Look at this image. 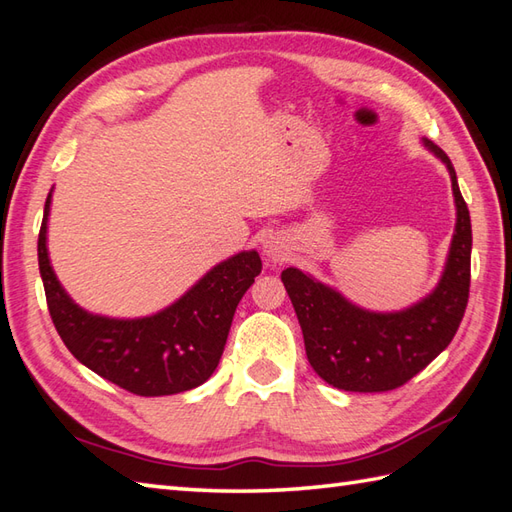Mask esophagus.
I'll return each mask as SVG.
<instances>
[{
    "mask_svg": "<svg viewBox=\"0 0 512 512\" xmlns=\"http://www.w3.org/2000/svg\"><path fill=\"white\" fill-rule=\"evenodd\" d=\"M264 253L270 259H281V257H284V250H281L279 242H275V239H266V242H264Z\"/></svg>",
    "mask_w": 512,
    "mask_h": 512,
    "instance_id": "esophagus-1",
    "label": "esophagus"
}]
</instances>
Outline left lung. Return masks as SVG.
<instances>
[{"label":"left lung","mask_w":512,"mask_h":512,"mask_svg":"<svg viewBox=\"0 0 512 512\" xmlns=\"http://www.w3.org/2000/svg\"><path fill=\"white\" fill-rule=\"evenodd\" d=\"M447 165L458 224L438 288L405 312L374 314L352 306L339 292L286 268L281 281L295 306L314 372L345 391H391L422 372L458 332L471 288V215L449 156L424 140Z\"/></svg>","instance_id":"obj_1"}]
</instances>
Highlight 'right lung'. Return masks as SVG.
Segmentation results:
<instances>
[{
	"label": "right lung",
	"instance_id": "right-lung-1",
	"mask_svg": "<svg viewBox=\"0 0 512 512\" xmlns=\"http://www.w3.org/2000/svg\"><path fill=\"white\" fill-rule=\"evenodd\" d=\"M48 211L50 195L39 228V270L52 323L74 358L136 396H171L202 385L220 363L239 299L262 273L255 250L215 266L154 317L105 319L72 303L54 277L46 248Z\"/></svg>",
	"mask_w": 512,
	"mask_h": 512
}]
</instances>
